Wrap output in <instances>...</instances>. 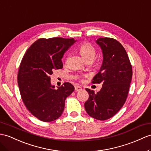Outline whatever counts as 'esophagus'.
Returning a JSON list of instances; mask_svg holds the SVG:
<instances>
[{
  "instance_id": "34e87169",
  "label": "esophagus",
  "mask_w": 151,
  "mask_h": 151,
  "mask_svg": "<svg viewBox=\"0 0 151 151\" xmlns=\"http://www.w3.org/2000/svg\"><path fill=\"white\" fill-rule=\"evenodd\" d=\"M82 90V88L81 86H75V91H81Z\"/></svg>"
}]
</instances>
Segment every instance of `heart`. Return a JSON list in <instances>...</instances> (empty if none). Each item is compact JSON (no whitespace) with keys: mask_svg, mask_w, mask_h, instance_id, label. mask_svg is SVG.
Here are the masks:
<instances>
[{"mask_svg":"<svg viewBox=\"0 0 151 151\" xmlns=\"http://www.w3.org/2000/svg\"><path fill=\"white\" fill-rule=\"evenodd\" d=\"M79 53L84 61H92L96 54V50L91 43L85 42L79 47Z\"/></svg>","mask_w":151,"mask_h":151,"instance_id":"b5f03b06","label":"heart"}]
</instances>
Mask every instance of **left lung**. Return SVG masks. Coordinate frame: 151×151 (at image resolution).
I'll return each mask as SVG.
<instances>
[{"mask_svg":"<svg viewBox=\"0 0 151 151\" xmlns=\"http://www.w3.org/2000/svg\"><path fill=\"white\" fill-rule=\"evenodd\" d=\"M96 43L102 49L103 61L92 83H101L102 86L97 93L86 88L89 98L84 103V108L90 116L105 120L115 115L124 104L133 71L126 50L117 40L100 38Z\"/></svg>","mask_w":151,"mask_h":151,"instance_id":"1","label":"left lung"}]
</instances>
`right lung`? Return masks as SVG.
Segmentation results:
<instances>
[{"mask_svg":"<svg viewBox=\"0 0 151 151\" xmlns=\"http://www.w3.org/2000/svg\"><path fill=\"white\" fill-rule=\"evenodd\" d=\"M76 42L73 38H40L22 60L17 78L22 99L32 115L43 122H52L61 115L66 98L74 90L70 83L55 89L50 76L63 68L61 59Z\"/></svg>","mask_w":151,"mask_h":151,"instance_id":"add662e5","label":"right lung"}]
</instances>
